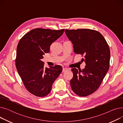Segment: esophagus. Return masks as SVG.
Here are the masks:
<instances>
[{
  "mask_svg": "<svg viewBox=\"0 0 123 123\" xmlns=\"http://www.w3.org/2000/svg\"><path fill=\"white\" fill-rule=\"evenodd\" d=\"M67 70H68V69H67V68H63V70H62V72H66V71H67Z\"/></svg>",
  "mask_w": 123,
  "mask_h": 123,
  "instance_id": "esophagus-1",
  "label": "esophagus"
}]
</instances>
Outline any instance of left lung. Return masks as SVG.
Masks as SVG:
<instances>
[{
  "label": "left lung",
  "mask_w": 123,
  "mask_h": 123,
  "mask_svg": "<svg viewBox=\"0 0 123 123\" xmlns=\"http://www.w3.org/2000/svg\"><path fill=\"white\" fill-rule=\"evenodd\" d=\"M65 33L73 45L74 53L84 56L85 68H72L70 85L73 91L81 97L95 92L108 71L110 51L103 36L97 31L89 29H65Z\"/></svg>",
  "instance_id": "left-lung-1"
}]
</instances>
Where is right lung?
I'll list each match as a JSON object with an SVG mask.
<instances>
[{"label": "right lung", "mask_w": 123, "mask_h": 123, "mask_svg": "<svg viewBox=\"0 0 123 123\" xmlns=\"http://www.w3.org/2000/svg\"><path fill=\"white\" fill-rule=\"evenodd\" d=\"M64 31L35 28L25 34L18 44L17 70L26 89L36 96L41 97L49 94L53 82L62 72L60 65L44 68L41 59Z\"/></svg>", "instance_id": "obj_1"}]
</instances>
